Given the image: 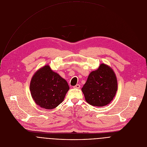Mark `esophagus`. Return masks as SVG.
I'll use <instances>...</instances> for the list:
<instances>
[{"label":"esophagus","mask_w":147,"mask_h":147,"mask_svg":"<svg viewBox=\"0 0 147 147\" xmlns=\"http://www.w3.org/2000/svg\"><path fill=\"white\" fill-rule=\"evenodd\" d=\"M73 88H74L79 89V88H80V85H79V84H77V85H76L75 86H74V87H73Z\"/></svg>","instance_id":"esophagus-1"}]
</instances>
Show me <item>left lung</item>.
<instances>
[{"instance_id":"left-lung-1","label":"left lung","mask_w":147,"mask_h":147,"mask_svg":"<svg viewBox=\"0 0 147 147\" xmlns=\"http://www.w3.org/2000/svg\"><path fill=\"white\" fill-rule=\"evenodd\" d=\"M87 103L94 107H104L109 104L117 91V81L113 69L102 63L98 69L89 74L81 88Z\"/></svg>"}]
</instances>
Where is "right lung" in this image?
<instances>
[{
  "mask_svg": "<svg viewBox=\"0 0 147 147\" xmlns=\"http://www.w3.org/2000/svg\"><path fill=\"white\" fill-rule=\"evenodd\" d=\"M70 89L67 82L47 65L33 75L30 86L35 103L45 109L56 108L64 100Z\"/></svg>",
  "mask_w": 147,
  "mask_h": 147,
  "instance_id": "1",
  "label": "right lung"
}]
</instances>
